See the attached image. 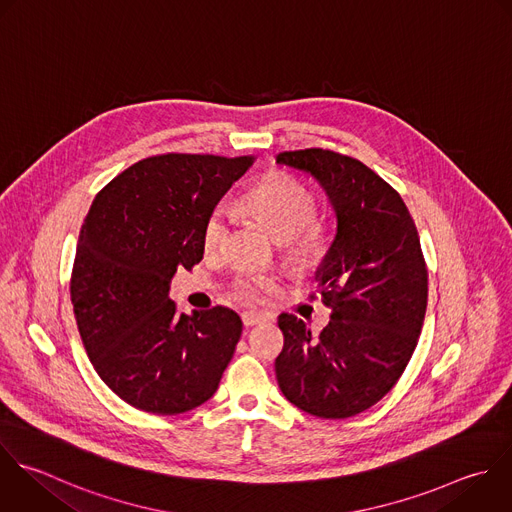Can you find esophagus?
<instances>
[{"label":"esophagus","instance_id":"1","mask_svg":"<svg viewBox=\"0 0 512 512\" xmlns=\"http://www.w3.org/2000/svg\"><path fill=\"white\" fill-rule=\"evenodd\" d=\"M264 320V316L260 312H254V310H246L242 312V322L244 326H254V324H260Z\"/></svg>","mask_w":512,"mask_h":512}]
</instances>
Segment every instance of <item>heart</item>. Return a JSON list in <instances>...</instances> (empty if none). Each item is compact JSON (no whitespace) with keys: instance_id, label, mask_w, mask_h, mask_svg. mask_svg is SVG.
Instances as JSON below:
<instances>
[{"instance_id":"obj_1","label":"heart","mask_w":512,"mask_h":512,"mask_svg":"<svg viewBox=\"0 0 512 512\" xmlns=\"http://www.w3.org/2000/svg\"><path fill=\"white\" fill-rule=\"evenodd\" d=\"M250 210L278 238L286 240V252L298 266H312L320 260L324 238L316 218V202L310 190L292 176H274L246 194ZM230 212L218 204L204 226V250L214 254L222 248L228 232ZM276 278L258 270H238L232 278V292L240 302H256L276 288Z\"/></svg>"}]
</instances>
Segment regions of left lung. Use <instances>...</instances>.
<instances>
[{"instance_id": "1", "label": "left lung", "mask_w": 512, "mask_h": 512, "mask_svg": "<svg viewBox=\"0 0 512 512\" xmlns=\"http://www.w3.org/2000/svg\"><path fill=\"white\" fill-rule=\"evenodd\" d=\"M276 162L314 176L336 216L316 272L330 322L314 334L298 316H278V386L308 414L348 418L390 392L418 344L428 300L418 232L400 194L356 158L308 148Z\"/></svg>"}]
</instances>
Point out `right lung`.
Returning <instances> with one entry per match:
<instances>
[{
    "label": "right lung",
    "mask_w": 512,
    "mask_h": 512,
    "mask_svg": "<svg viewBox=\"0 0 512 512\" xmlns=\"http://www.w3.org/2000/svg\"><path fill=\"white\" fill-rule=\"evenodd\" d=\"M252 156L162 154L140 160L94 198L80 230L70 294L84 348L128 404L180 414L214 396L242 334L226 308L178 312V266L204 258V226Z\"/></svg>",
    "instance_id": "obj_1"
}]
</instances>
